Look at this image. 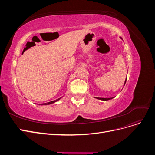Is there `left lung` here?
Masks as SVG:
<instances>
[{
  "label": "left lung",
  "mask_w": 155,
  "mask_h": 155,
  "mask_svg": "<svg viewBox=\"0 0 155 155\" xmlns=\"http://www.w3.org/2000/svg\"><path fill=\"white\" fill-rule=\"evenodd\" d=\"M126 80H127V79H125V83H124V85H125V83H126ZM97 99H98V100H104V101H107V100H111V99H112V98L113 97H110V98H103V97H96Z\"/></svg>",
  "instance_id": "1"
}]
</instances>
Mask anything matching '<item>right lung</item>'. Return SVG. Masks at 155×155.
<instances>
[{
  "label": "right lung",
  "mask_w": 155,
  "mask_h": 155,
  "mask_svg": "<svg viewBox=\"0 0 155 155\" xmlns=\"http://www.w3.org/2000/svg\"><path fill=\"white\" fill-rule=\"evenodd\" d=\"M61 98V97H60V98H58V99H57V100H54V101H50V102H48V103H45V104H41V105H50V104H54V103H55V101H58V100H59Z\"/></svg>",
  "instance_id": "add662e5"
}]
</instances>
